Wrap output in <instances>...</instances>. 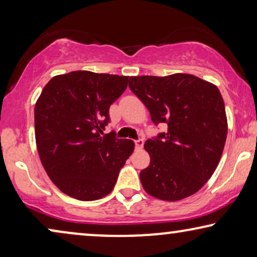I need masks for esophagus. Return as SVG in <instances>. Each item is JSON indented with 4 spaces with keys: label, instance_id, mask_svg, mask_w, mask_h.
<instances>
[{
    "label": "esophagus",
    "instance_id": "esophagus-1",
    "mask_svg": "<svg viewBox=\"0 0 257 257\" xmlns=\"http://www.w3.org/2000/svg\"><path fill=\"white\" fill-rule=\"evenodd\" d=\"M135 145H136V149L137 150H140L144 145V140L143 139H138V140H135Z\"/></svg>",
    "mask_w": 257,
    "mask_h": 257
}]
</instances>
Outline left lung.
Masks as SVG:
<instances>
[{
  "label": "left lung",
  "mask_w": 257,
  "mask_h": 257,
  "mask_svg": "<svg viewBox=\"0 0 257 257\" xmlns=\"http://www.w3.org/2000/svg\"><path fill=\"white\" fill-rule=\"evenodd\" d=\"M128 86L167 132L146 140L149 167L140 172L154 198L178 201L199 191L216 170L227 138V115L214 84L187 73L130 77Z\"/></svg>",
  "instance_id": "left-lung-1"
}]
</instances>
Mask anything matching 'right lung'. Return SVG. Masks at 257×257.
Returning <instances> with one entry per match:
<instances>
[{"mask_svg": "<svg viewBox=\"0 0 257 257\" xmlns=\"http://www.w3.org/2000/svg\"><path fill=\"white\" fill-rule=\"evenodd\" d=\"M127 76L72 71L55 76L35 105V137L42 165L66 195L82 201L106 196L135 150L130 139L103 135L111 104Z\"/></svg>", "mask_w": 257, "mask_h": 257, "instance_id": "add662e5", "label": "right lung"}]
</instances>
